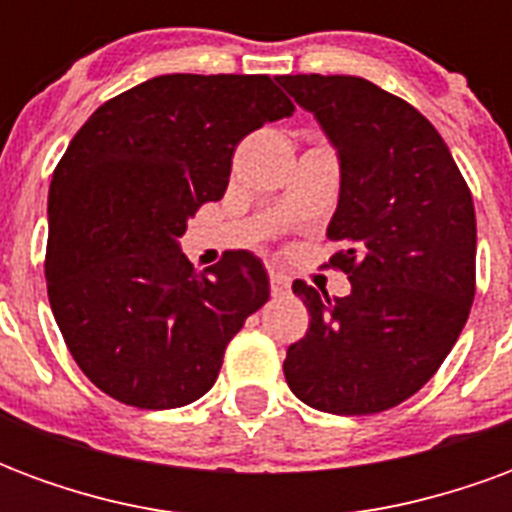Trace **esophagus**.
<instances>
[{
    "instance_id": "esophagus-1",
    "label": "esophagus",
    "mask_w": 512,
    "mask_h": 512,
    "mask_svg": "<svg viewBox=\"0 0 512 512\" xmlns=\"http://www.w3.org/2000/svg\"><path fill=\"white\" fill-rule=\"evenodd\" d=\"M268 279H271V293H274V296H282V293H288L290 290V279L285 277V274L271 271V274H268Z\"/></svg>"
}]
</instances>
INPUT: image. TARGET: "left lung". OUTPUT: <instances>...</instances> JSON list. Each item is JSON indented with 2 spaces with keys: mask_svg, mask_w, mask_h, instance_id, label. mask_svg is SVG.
Masks as SVG:
<instances>
[{
  "mask_svg": "<svg viewBox=\"0 0 512 512\" xmlns=\"http://www.w3.org/2000/svg\"><path fill=\"white\" fill-rule=\"evenodd\" d=\"M340 156V202L326 268L351 293L293 282L310 329L285 356V381L307 406L362 417L428 384L474 301L472 191L430 120L359 76H282Z\"/></svg>",
  "mask_w": 512,
  "mask_h": 512,
  "instance_id": "1",
  "label": "left lung"
}]
</instances>
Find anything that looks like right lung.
I'll return each instance as SVG.
<instances>
[{
	"label": "right lung",
	"mask_w": 512,
	"mask_h": 512,
	"mask_svg": "<svg viewBox=\"0 0 512 512\" xmlns=\"http://www.w3.org/2000/svg\"><path fill=\"white\" fill-rule=\"evenodd\" d=\"M293 112L268 76L169 73L76 131L51 178L46 288L101 392L161 411L216 384L227 343L268 301V274L246 249L197 274L178 238L224 197L238 142Z\"/></svg>",
	"instance_id": "obj_1"
}]
</instances>
